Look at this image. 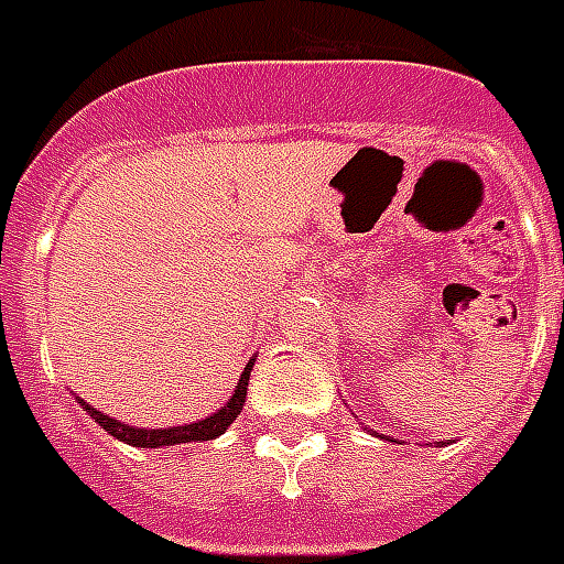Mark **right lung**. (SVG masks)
I'll use <instances>...</instances> for the list:
<instances>
[{
	"instance_id": "1",
	"label": "right lung",
	"mask_w": 564,
	"mask_h": 564,
	"mask_svg": "<svg viewBox=\"0 0 564 564\" xmlns=\"http://www.w3.org/2000/svg\"><path fill=\"white\" fill-rule=\"evenodd\" d=\"M250 370H253V358H250L245 370H241L239 386H236V394L220 406L218 412H212L206 419L194 421V424H178V427H158V431H149V427H131L124 421H116L107 412L95 410L89 406L86 400H80L83 412H89L91 419L101 424L104 431L116 436L124 445H133V448H166V445H185V442H206V440H218L220 433L227 431L232 421L239 419L241 406H245V398H248V379Z\"/></svg>"
}]
</instances>
